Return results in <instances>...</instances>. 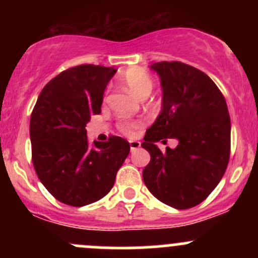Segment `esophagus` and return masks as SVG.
Masks as SVG:
<instances>
[{
    "label": "esophagus",
    "instance_id": "obj_1",
    "mask_svg": "<svg viewBox=\"0 0 258 258\" xmlns=\"http://www.w3.org/2000/svg\"><path fill=\"white\" fill-rule=\"evenodd\" d=\"M141 147V142L140 141H130V150L135 151V150H139Z\"/></svg>",
    "mask_w": 258,
    "mask_h": 258
}]
</instances>
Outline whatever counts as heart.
Wrapping results in <instances>:
<instances>
[{"label": "heart", "mask_w": 258, "mask_h": 258, "mask_svg": "<svg viewBox=\"0 0 258 258\" xmlns=\"http://www.w3.org/2000/svg\"><path fill=\"white\" fill-rule=\"evenodd\" d=\"M121 81L134 95L137 97L145 98L151 93L153 88V80L148 72L140 67H131L126 70L121 75ZM139 121H131V119H122L118 123L119 131L123 132L127 136H132L139 127Z\"/></svg>", "instance_id": "b5f03b06"}]
</instances>
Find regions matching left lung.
Segmentation results:
<instances>
[{
    "label": "left lung",
    "instance_id": "left-lung-1",
    "mask_svg": "<svg viewBox=\"0 0 258 258\" xmlns=\"http://www.w3.org/2000/svg\"><path fill=\"white\" fill-rule=\"evenodd\" d=\"M151 69L161 79L162 110L141 145L151 155L142 177L161 202L177 210L191 209L209 197L227 168V105L216 83L189 64L162 61ZM165 138L177 139L178 147L162 153L154 144Z\"/></svg>",
    "mask_w": 258,
    "mask_h": 258
}]
</instances>
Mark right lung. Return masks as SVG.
Segmentation results:
<instances>
[{
    "label": "right lung",
    "instance_id": "add662e5",
    "mask_svg": "<svg viewBox=\"0 0 258 258\" xmlns=\"http://www.w3.org/2000/svg\"><path fill=\"white\" fill-rule=\"evenodd\" d=\"M117 70L80 64L43 87L30 121L32 162L38 178L59 202L81 207L105 197L130 153L118 136L88 145L86 124L101 113L103 92Z\"/></svg>",
    "mask_w": 258,
    "mask_h": 258
}]
</instances>
